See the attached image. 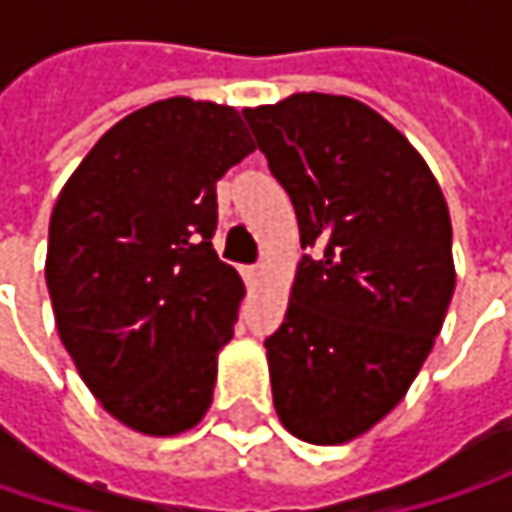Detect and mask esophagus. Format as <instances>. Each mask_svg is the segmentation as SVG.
I'll return each instance as SVG.
<instances>
[{"label": "esophagus", "instance_id": "1", "mask_svg": "<svg viewBox=\"0 0 512 512\" xmlns=\"http://www.w3.org/2000/svg\"><path fill=\"white\" fill-rule=\"evenodd\" d=\"M243 278H246V284L249 287H255L257 284V278H260V266H243Z\"/></svg>", "mask_w": 512, "mask_h": 512}]
</instances>
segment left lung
Wrapping results in <instances>:
<instances>
[{
  "label": "left lung",
  "mask_w": 512,
  "mask_h": 512,
  "mask_svg": "<svg viewBox=\"0 0 512 512\" xmlns=\"http://www.w3.org/2000/svg\"><path fill=\"white\" fill-rule=\"evenodd\" d=\"M243 118L311 249L263 341L272 403L302 442L341 445L403 400L445 323L448 204L418 151L353 97L293 94Z\"/></svg>",
  "instance_id": "obj_1"
}]
</instances>
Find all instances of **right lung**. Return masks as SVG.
<instances>
[{
  "instance_id": "obj_1",
  "label": "right lung",
  "mask_w": 512,
  "mask_h": 512,
  "mask_svg": "<svg viewBox=\"0 0 512 512\" xmlns=\"http://www.w3.org/2000/svg\"><path fill=\"white\" fill-rule=\"evenodd\" d=\"M255 151L231 106L171 97L118 121L64 183L47 290L79 376L148 433L195 427L246 293L213 249L216 183Z\"/></svg>"
}]
</instances>
